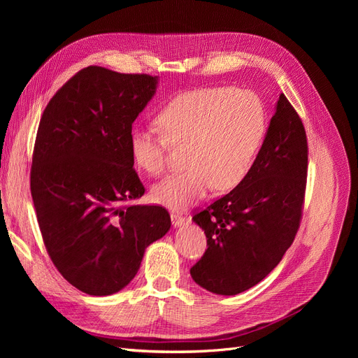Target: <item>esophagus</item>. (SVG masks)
Wrapping results in <instances>:
<instances>
[{"mask_svg":"<svg viewBox=\"0 0 358 358\" xmlns=\"http://www.w3.org/2000/svg\"><path fill=\"white\" fill-rule=\"evenodd\" d=\"M171 220H173L174 227H181V224L185 222V217H184L182 215H180V213L173 212V213H171Z\"/></svg>","mask_w":358,"mask_h":358,"instance_id":"esophagus-1","label":"esophagus"}]
</instances>
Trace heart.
<instances>
[{
  "label": "heart",
  "instance_id": "heart-1",
  "mask_svg": "<svg viewBox=\"0 0 358 358\" xmlns=\"http://www.w3.org/2000/svg\"><path fill=\"white\" fill-rule=\"evenodd\" d=\"M162 135L136 127L130 134V155L149 176L166 165L168 145L184 146L181 173L154 185L152 197L181 210L204 197L210 187L227 192L252 166L266 135V110L257 94L231 87H206L178 94L157 116Z\"/></svg>",
  "mask_w": 358,
  "mask_h": 358
}]
</instances>
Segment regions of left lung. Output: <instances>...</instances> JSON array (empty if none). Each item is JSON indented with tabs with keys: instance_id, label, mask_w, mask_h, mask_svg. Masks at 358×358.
<instances>
[{
	"instance_id": "obj_1",
	"label": "left lung",
	"mask_w": 358,
	"mask_h": 358,
	"mask_svg": "<svg viewBox=\"0 0 358 358\" xmlns=\"http://www.w3.org/2000/svg\"><path fill=\"white\" fill-rule=\"evenodd\" d=\"M306 177L305 126L280 94L266 139L245 178L193 216L208 238V250L190 270L196 283L212 293L234 296L266 278L294 241Z\"/></svg>"
}]
</instances>
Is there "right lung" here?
I'll return each mask as SVG.
<instances>
[{
	"instance_id": "1",
	"label": "right lung",
	"mask_w": 358,
	"mask_h": 358,
	"mask_svg": "<svg viewBox=\"0 0 358 358\" xmlns=\"http://www.w3.org/2000/svg\"><path fill=\"white\" fill-rule=\"evenodd\" d=\"M158 77L87 66L48 103L37 129L30 192L46 251L62 277L91 296L122 290L145 250L171 228L143 196L130 155L131 124Z\"/></svg>"
}]
</instances>
